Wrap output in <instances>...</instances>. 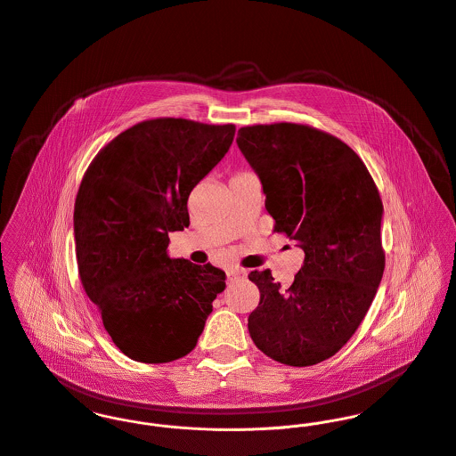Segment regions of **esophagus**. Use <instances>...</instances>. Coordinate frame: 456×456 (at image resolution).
I'll return each mask as SVG.
<instances>
[{"instance_id": "obj_1", "label": "esophagus", "mask_w": 456, "mask_h": 456, "mask_svg": "<svg viewBox=\"0 0 456 456\" xmlns=\"http://www.w3.org/2000/svg\"><path fill=\"white\" fill-rule=\"evenodd\" d=\"M227 274H229V280H236V278H240V276H245L247 273H245L243 269H231Z\"/></svg>"}]
</instances>
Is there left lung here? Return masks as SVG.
<instances>
[{"label":"left lung","mask_w":456,"mask_h":456,"mask_svg":"<svg viewBox=\"0 0 456 456\" xmlns=\"http://www.w3.org/2000/svg\"><path fill=\"white\" fill-rule=\"evenodd\" d=\"M236 143L262 183L274 231L304 252L290 287L269 269L250 273L260 290L250 336L276 362L314 365L350 341L381 283L379 192L346 143L309 126L241 127Z\"/></svg>","instance_id":"8db88e82"}]
</instances>
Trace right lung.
Here are the masks:
<instances>
[{
	"mask_svg": "<svg viewBox=\"0 0 456 456\" xmlns=\"http://www.w3.org/2000/svg\"><path fill=\"white\" fill-rule=\"evenodd\" d=\"M236 127L153 118L120 133L89 166L73 231L82 285L117 348L143 363L191 354L225 273L167 255L189 227L192 189L229 152Z\"/></svg>",
	"mask_w": 456,
	"mask_h": 456,
	"instance_id": "add662e5",
	"label": "right lung"
}]
</instances>
